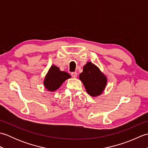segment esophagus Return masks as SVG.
<instances>
[{"label":"esophagus","mask_w":148,"mask_h":148,"mask_svg":"<svg viewBox=\"0 0 148 148\" xmlns=\"http://www.w3.org/2000/svg\"><path fill=\"white\" fill-rule=\"evenodd\" d=\"M71 76H72V77H74V78H76V77H77V72H72V73H71Z\"/></svg>","instance_id":"34e87169"}]
</instances>
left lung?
Returning <instances> with one entry per match:
<instances>
[{"mask_svg":"<svg viewBox=\"0 0 148 148\" xmlns=\"http://www.w3.org/2000/svg\"><path fill=\"white\" fill-rule=\"evenodd\" d=\"M87 93L92 97L101 94L107 84V78L99 69L92 62H88L83 67V71L79 75Z\"/></svg>","mask_w":148,"mask_h":148,"instance_id":"1","label":"left lung"}]
</instances>
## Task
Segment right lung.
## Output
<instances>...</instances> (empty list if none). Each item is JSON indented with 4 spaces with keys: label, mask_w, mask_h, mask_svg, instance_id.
Listing matches in <instances>:
<instances>
[{
    "label": "right lung",
    "mask_w": 148,
    "mask_h": 148,
    "mask_svg": "<svg viewBox=\"0 0 148 148\" xmlns=\"http://www.w3.org/2000/svg\"><path fill=\"white\" fill-rule=\"evenodd\" d=\"M70 77L71 75L67 72L61 71L58 67L53 65L46 74L44 84L47 90L54 92L59 88L66 79Z\"/></svg>",
    "instance_id": "add662e5"
}]
</instances>
